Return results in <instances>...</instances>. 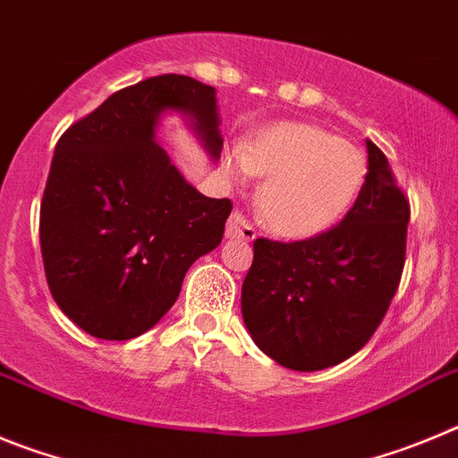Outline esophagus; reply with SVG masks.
<instances>
[{
  "label": "esophagus",
  "mask_w": 458,
  "mask_h": 458,
  "mask_svg": "<svg viewBox=\"0 0 458 458\" xmlns=\"http://www.w3.org/2000/svg\"><path fill=\"white\" fill-rule=\"evenodd\" d=\"M225 237L228 239H242V242H253L258 237L250 221L246 219L242 212H233L228 219V228H225Z\"/></svg>",
  "instance_id": "34e87169"
}]
</instances>
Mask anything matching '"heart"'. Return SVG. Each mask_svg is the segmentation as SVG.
Wrapping results in <instances>:
<instances>
[{
    "label": "heart",
    "mask_w": 458,
    "mask_h": 458,
    "mask_svg": "<svg viewBox=\"0 0 458 458\" xmlns=\"http://www.w3.org/2000/svg\"><path fill=\"white\" fill-rule=\"evenodd\" d=\"M219 171L230 184L262 175L258 208L265 224L280 237L308 239L335 225L352 208L368 162L353 143L324 127L280 123L258 131L246 146L225 148Z\"/></svg>",
    "instance_id": "1"
}]
</instances>
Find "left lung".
I'll return each mask as SVG.
<instances>
[{
    "label": "left lung",
    "mask_w": 458,
    "mask_h": 458,
    "mask_svg": "<svg viewBox=\"0 0 458 458\" xmlns=\"http://www.w3.org/2000/svg\"><path fill=\"white\" fill-rule=\"evenodd\" d=\"M368 175L347 216L303 242H253L242 285L250 337L283 368L315 372L368 344L397 292L409 200L372 141Z\"/></svg>",
    "instance_id": "8db88e82"
}]
</instances>
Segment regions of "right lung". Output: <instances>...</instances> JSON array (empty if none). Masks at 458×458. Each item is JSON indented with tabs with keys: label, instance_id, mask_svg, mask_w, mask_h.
Segmentation results:
<instances>
[{
	"label": "right lung",
	"instance_id": "1",
	"mask_svg": "<svg viewBox=\"0 0 458 458\" xmlns=\"http://www.w3.org/2000/svg\"><path fill=\"white\" fill-rule=\"evenodd\" d=\"M171 111L216 162V90L187 75L116 90L55 148L40 203L45 276L65 317L100 340L150 331L178 301L189 267L221 244L233 209L191 187L159 146Z\"/></svg>",
	"mask_w": 458,
	"mask_h": 458
}]
</instances>
